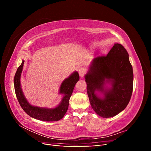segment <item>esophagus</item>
Wrapping results in <instances>:
<instances>
[{"mask_svg": "<svg viewBox=\"0 0 151 151\" xmlns=\"http://www.w3.org/2000/svg\"><path fill=\"white\" fill-rule=\"evenodd\" d=\"M86 68H80L79 69V76L81 77H83L84 76V74H86Z\"/></svg>", "mask_w": 151, "mask_h": 151, "instance_id": "1", "label": "esophagus"}]
</instances>
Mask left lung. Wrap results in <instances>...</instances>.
Segmentation results:
<instances>
[{"mask_svg":"<svg viewBox=\"0 0 151 151\" xmlns=\"http://www.w3.org/2000/svg\"><path fill=\"white\" fill-rule=\"evenodd\" d=\"M84 77L91 106L97 115L113 117L127 107L134 74L129 53L121 44H114L107 55L94 58Z\"/></svg>","mask_w":151,"mask_h":151,"instance_id":"left-lung-1","label":"left lung"}]
</instances>
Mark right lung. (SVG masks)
Wrapping results in <instances>:
<instances>
[{"label":"right lung","instance_id":"add662e5","mask_svg":"<svg viewBox=\"0 0 151 151\" xmlns=\"http://www.w3.org/2000/svg\"><path fill=\"white\" fill-rule=\"evenodd\" d=\"M24 60H22L21 64L18 67L14 79V89L17 99L23 110L31 117L36 120L45 122H55L60 120L66 113L69 104V99L72 94L76 84L79 80L78 72L75 71L64 79L62 83L59 94L63 95L61 102L56 107L53 108L39 107L31 105L26 99L22 90L21 77L24 66Z\"/></svg>","mask_w":151,"mask_h":151}]
</instances>
